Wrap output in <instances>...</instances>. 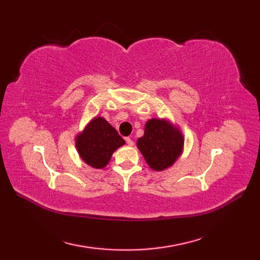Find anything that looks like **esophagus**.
I'll return each instance as SVG.
<instances>
[{
  "label": "esophagus",
  "mask_w": 260,
  "mask_h": 260,
  "mask_svg": "<svg viewBox=\"0 0 260 260\" xmlns=\"http://www.w3.org/2000/svg\"><path fill=\"white\" fill-rule=\"evenodd\" d=\"M124 141H125V142H127V144H128V145H133V141H132L129 137L124 138Z\"/></svg>",
  "instance_id": "obj_1"
}]
</instances>
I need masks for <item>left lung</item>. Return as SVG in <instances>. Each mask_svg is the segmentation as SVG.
I'll return each instance as SVG.
<instances>
[{"mask_svg": "<svg viewBox=\"0 0 260 260\" xmlns=\"http://www.w3.org/2000/svg\"><path fill=\"white\" fill-rule=\"evenodd\" d=\"M149 167L160 171L175 162L183 146L181 133L160 119H151L145 124L144 136L137 142Z\"/></svg>", "mask_w": 260, "mask_h": 260, "instance_id": "1", "label": "left lung"}]
</instances>
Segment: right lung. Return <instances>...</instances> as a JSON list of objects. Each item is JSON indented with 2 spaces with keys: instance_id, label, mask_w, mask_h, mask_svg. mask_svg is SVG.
Returning a JSON list of instances; mask_svg holds the SVG:
<instances>
[{
  "instance_id": "right-lung-1",
  "label": "right lung",
  "mask_w": 260,
  "mask_h": 260,
  "mask_svg": "<svg viewBox=\"0 0 260 260\" xmlns=\"http://www.w3.org/2000/svg\"><path fill=\"white\" fill-rule=\"evenodd\" d=\"M124 140L104 118H95L77 138V149L83 161L93 168H103Z\"/></svg>"
}]
</instances>
